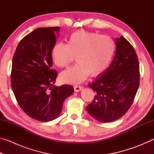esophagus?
I'll return each mask as SVG.
<instances>
[{
  "instance_id": "34e87169",
  "label": "esophagus",
  "mask_w": 154,
  "mask_h": 154,
  "mask_svg": "<svg viewBox=\"0 0 154 154\" xmlns=\"http://www.w3.org/2000/svg\"><path fill=\"white\" fill-rule=\"evenodd\" d=\"M83 89V88L82 86H79V85H75L74 86V90L75 92H79Z\"/></svg>"
}]
</instances>
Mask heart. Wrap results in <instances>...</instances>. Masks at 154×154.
Segmentation results:
<instances>
[{
	"instance_id": "obj_1",
	"label": "heart",
	"mask_w": 154,
	"mask_h": 154,
	"mask_svg": "<svg viewBox=\"0 0 154 154\" xmlns=\"http://www.w3.org/2000/svg\"><path fill=\"white\" fill-rule=\"evenodd\" d=\"M116 50L111 37L95 32L79 30L72 33L67 43H56L51 49L52 61L60 68L67 67L73 60L77 63L62 72L60 79L67 83H80L90 74L96 77L110 65Z\"/></svg>"
}]
</instances>
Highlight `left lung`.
Here are the masks:
<instances>
[{
	"label": "left lung",
	"instance_id": "8db88e82",
	"mask_svg": "<svg viewBox=\"0 0 154 154\" xmlns=\"http://www.w3.org/2000/svg\"><path fill=\"white\" fill-rule=\"evenodd\" d=\"M116 51L110 66L88 85L95 92L88 113L100 122H112L128 111L139 86L140 72L137 55L123 36L116 38Z\"/></svg>",
	"mask_w": 154,
	"mask_h": 154
}]
</instances>
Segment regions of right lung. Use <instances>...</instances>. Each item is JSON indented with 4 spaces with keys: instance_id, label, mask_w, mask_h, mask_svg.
<instances>
[{
    "instance_id": "add662e5",
    "label": "right lung",
    "mask_w": 154,
    "mask_h": 154,
    "mask_svg": "<svg viewBox=\"0 0 154 154\" xmlns=\"http://www.w3.org/2000/svg\"><path fill=\"white\" fill-rule=\"evenodd\" d=\"M60 27L39 28L18 44L12 61L11 88L21 109L31 118L47 122L58 118L65 99L74 92L70 85H54L51 49Z\"/></svg>"
}]
</instances>
